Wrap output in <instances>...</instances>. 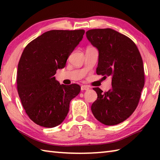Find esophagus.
<instances>
[{
	"mask_svg": "<svg viewBox=\"0 0 160 160\" xmlns=\"http://www.w3.org/2000/svg\"><path fill=\"white\" fill-rule=\"evenodd\" d=\"M89 87H88V86H86V85H82L81 86V90H82V91H84V90H89Z\"/></svg>",
	"mask_w": 160,
	"mask_h": 160,
	"instance_id": "34e87169",
	"label": "esophagus"
}]
</instances>
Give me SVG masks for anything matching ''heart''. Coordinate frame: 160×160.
Masks as SVG:
<instances>
[{"mask_svg":"<svg viewBox=\"0 0 160 160\" xmlns=\"http://www.w3.org/2000/svg\"><path fill=\"white\" fill-rule=\"evenodd\" d=\"M88 48H91V47H88Z\"/></svg>","mask_w":160,"mask_h":160,"instance_id":"b5f03b06","label":"heart"}]
</instances>
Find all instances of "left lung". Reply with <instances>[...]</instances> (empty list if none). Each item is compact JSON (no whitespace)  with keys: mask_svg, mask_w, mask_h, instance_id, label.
I'll use <instances>...</instances> for the list:
<instances>
[{"mask_svg":"<svg viewBox=\"0 0 160 160\" xmlns=\"http://www.w3.org/2000/svg\"><path fill=\"white\" fill-rule=\"evenodd\" d=\"M86 37L99 51L97 74L112 77L109 91L93 88L97 99L92 112L104 125H116L126 120L138 104L145 85L141 55L130 38L112 29H90Z\"/></svg>","mask_w":160,"mask_h":160,"instance_id":"left-lung-1","label":"left lung"}]
</instances>
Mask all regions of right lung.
<instances>
[{
	"label": "right lung",
	"mask_w": 160,
	"mask_h": 160,
	"mask_svg": "<svg viewBox=\"0 0 160 160\" xmlns=\"http://www.w3.org/2000/svg\"><path fill=\"white\" fill-rule=\"evenodd\" d=\"M84 34V29L48 31L29 42L22 53L18 92L26 113L37 125L53 128L61 124L70 101L80 93V85H60L53 75L66 66Z\"/></svg>",
	"instance_id": "1"
}]
</instances>
